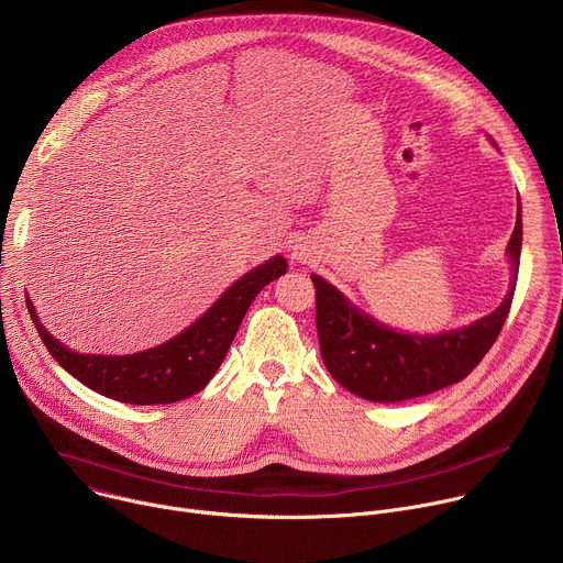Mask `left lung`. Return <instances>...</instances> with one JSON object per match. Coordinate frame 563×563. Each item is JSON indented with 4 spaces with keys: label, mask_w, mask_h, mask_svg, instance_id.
Segmentation results:
<instances>
[{
    "label": "left lung",
    "mask_w": 563,
    "mask_h": 563,
    "mask_svg": "<svg viewBox=\"0 0 563 563\" xmlns=\"http://www.w3.org/2000/svg\"><path fill=\"white\" fill-rule=\"evenodd\" d=\"M508 256L512 280L504 302L467 328L430 336L404 334L378 323L325 278L311 274L325 367L347 391L376 404H398L463 380L488 354L510 311L521 256V202Z\"/></svg>",
    "instance_id": "1"
}]
</instances>
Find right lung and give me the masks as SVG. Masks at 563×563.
<instances>
[{"label":"right lung","mask_w":563,"mask_h":563,"mask_svg":"<svg viewBox=\"0 0 563 563\" xmlns=\"http://www.w3.org/2000/svg\"><path fill=\"white\" fill-rule=\"evenodd\" d=\"M287 272L276 256L238 278L198 320L172 341L126 356L79 354L62 345L40 323L26 298L33 323L51 356L89 389L131 406L176 404L200 391L218 372L243 318L258 291Z\"/></svg>","instance_id":"obj_1"}]
</instances>
